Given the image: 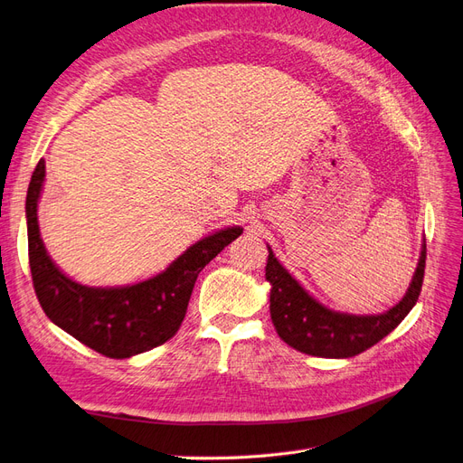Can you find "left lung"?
<instances>
[{
    "label": "left lung",
    "mask_w": 463,
    "mask_h": 463,
    "mask_svg": "<svg viewBox=\"0 0 463 463\" xmlns=\"http://www.w3.org/2000/svg\"><path fill=\"white\" fill-rule=\"evenodd\" d=\"M423 245L411 284L403 299L381 315L332 311L307 293L274 257L269 247L266 279L270 282V317L279 338L301 354L345 359L365 352L394 330L419 299L425 276Z\"/></svg>",
    "instance_id": "obj_1"
}]
</instances>
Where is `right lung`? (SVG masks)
Listing matches in <instances>:
<instances>
[{"instance_id": "obj_1", "label": "right lung", "mask_w": 463, "mask_h": 463, "mask_svg": "<svg viewBox=\"0 0 463 463\" xmlns=\"http://www.w3.org/2000/svg\"><path fill=\"white\" fill-rule=\"evenodd\" d=\"M44 177L46 162L40 160L26 193L29 264L36 298L53 325L111 359H128L170 340L185 318L199 272L243 233V228L233 226L203 237L145 282L89 288L65 276L42 241L36 213Z\"/></svg>"}]
</instances>
